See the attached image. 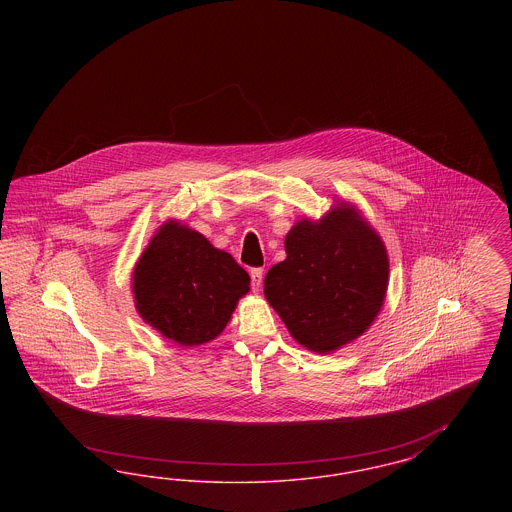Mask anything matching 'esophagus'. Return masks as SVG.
I'll return each instance as SVG.
<instances>
[{
    "instance_id": "1",
    "label": "esophagus",
    "mask_w": 512,
    "mask_h": 512,
    "mask_svg": "<svg viewBox=\"0 0 512 512\" xmlns=\"http://www.w3.org/2000/svg\"><path fill=\"white\" fill-rule=\"evenodd\" d=\"M249 274H251V288H253V292H259L261 286H263V268H253Z\"/></svg>"
}]
</instances>
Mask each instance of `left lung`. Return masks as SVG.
Instances as JSON below:
<instances>
[{
	"mask_svg": "<svg viewBox=\"0 0 512 512\" xmlns=\"http://www.w3.org/2000/svg\"><path fill=\"white\" fill-rule=\"evenodd\" d=\"M318 220L286 234V259L265 276V297L293 340L328 355L361 338L380 315L390 259L361 211L336 201Z\"/></svg>",
	"mask_w": 512,
	"mask_h": 512,
	"instance_id": "left-lung-1",
	"label": "left lung"
}]
</instances>
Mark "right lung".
I'll return each instance as SVG.
<instances>
[{
  "mask_svg": "<svg viewBox=\"0 0 512 512\" xmlns=\"http://www.w3.org/2000/svg\"><path fill=\"white\" fill-rule=\"evenodd\" d=\"M249 292V274L203 234L165 220L132 270L138 315L184 347L215 340Z\"/></svg>",
  "mask_w": 512,
  "mask_h": 512,
  "instance_id": "add662e5",
  "label": "right lung"
}]
</instances>
